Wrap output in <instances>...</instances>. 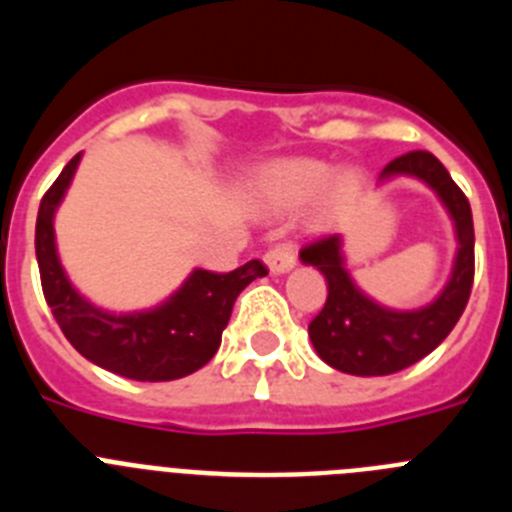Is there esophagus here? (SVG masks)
Here are the masks:
<instances>
[{
	"mask_svg": "<svg viewBox=\"0 0 512 512\" xmlns=\"http://www.w3.org/2000/svg\"><path fill=\"white\" fill-rule=\"evenodd\" d=\"M264 264L269 266L271 274H287L295 266V251L287 243H279L264 253Z\"/></svg>",
	"mask_w": 512,
	"mask_h": 512,
	"instance_id": "34e87169",
	"label": "esophagus"
}]
</instances>
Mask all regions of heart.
Masks as SVG:
<instances>
[{
  "mask_svg": "<svg viewBox=\"0 0 512 512\" xmlns=\"http://www.w3.org/2000/svg\"><path fill=\"white\" fill-rule=\"evenodd\" d=\"M361 171L354 166L330 171L328 164L315 158H279L261 166L253 179L256 200L274 210H289L312 200L323 186V212H336L356 200L361 192Z\"/></svg>",
  "mask_w": 512,
  "mask_h": 512,
  "instance_id": "obj_1",
  "label": "heart"
}]
</instances>
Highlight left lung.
<instances>
[{"mask_svg":"<svg viewBox=\"0 0 512 512\" xmlns=\"http://www.w3.org/2000/svg\"><path fill=\"white\" fill-rule=\"evenodd\" d=\"M413 176L433 189L449 212L456 235V256L443 289L428 305L395 310L369 297L346 269L343 235H330L302 248L300 261L315 266L328 282V300L307 333L320 359L343 374L384 377L428 356L459 323L474 279L472 207L449 171L433 153L413 151L384 166L377 184Z\"/></svg>","mask_w":512,"mask_h":512,"instance_id":"left-lung-1","label":"left lung"}]
</instances>
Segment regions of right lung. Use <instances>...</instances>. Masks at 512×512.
I'll use <instances>...</instances> for the list:
<instances>
[{"label": "right lung", "instance_id": "obj_1", "mask_svg": "<svg viewBox=\"0 0 512 512\" xmlns=\"http://www.w3.org/2000/svg\"><path fill=\"white\" fill-rule=\"evenodd\" d=\"M79 161L81 153H76L45 192L35 223L43 295L63 336L84 359L135 382H171L197 372L220 348L235 297L256 277H266L264 264L253 259L230 274L192 269L182 287L148 310L97 307L71 284L53 230L56 210L74 182Z\"/></svg>", "mask_w": 512, "mask_h": 512}]
</instances>
